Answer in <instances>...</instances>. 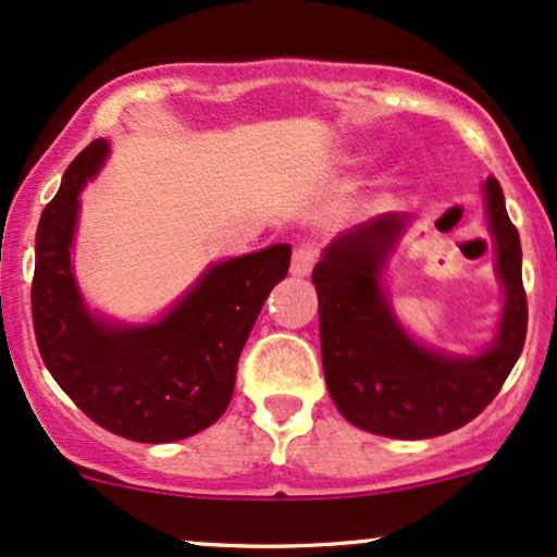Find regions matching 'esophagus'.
Here are the masks:
<instances>
[{
	"label": "esophagus",
	"mask_w": 557,
	"mask_h": 557,
	"mask_svg": "<svg viewBox=\"0 0 557 557\" xmlns=\"http://www.w3.org/2000/svg\"><path fill=\"white\" fill-rule=\"evenodd\" d=\"M314 264H317V251L311 246H298L296 251H293L290 272L296 274V277H309L311 270H314Z\"/></svg>",
	"instance_id": "1"
}]
</instances>
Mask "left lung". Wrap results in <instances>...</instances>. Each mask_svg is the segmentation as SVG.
<instances>
[{
	"instance_id": "8db88e82",
	"label": "left lung",
	"mask_w": 557,
	"mask_h": 557,
	"mask_svg": "<svg viewBox=\"0 0 557 557\" xmlns=\"http://www.w3.org/2000/svg\"><path fill=\"white\" fill-rule=\"evenodd\" d=\"M495 272L503 285L497 335L474 356H450L413 341L382 285L408 216L395 212L341 233L311 272L327 389L359 430L393 440L440 437L476 419L500 393L527 341L521 240L500 183H484Z\"/></svg>"
}]
</instances>
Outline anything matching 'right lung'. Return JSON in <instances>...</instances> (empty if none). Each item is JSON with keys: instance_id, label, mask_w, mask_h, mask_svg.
I'll use <instances>...</instances> for the list:
<instances>
[{"instance_id": "1", "label": "right lung", "mask_w": 557, "mask_h": 557, "mask_svg": "<svg viewBox=\"0 0 557 557\" xmlns=\"http://www.w3.org/2000/svg\"><path fill=\"white\" fill-rule=\"evenodd\" d=\"M107 157L104 138L88 144L38 222L30 287L36 343L57 385L88 419L136 443H175L225 413L240 350L270 290L285 280L290 246L274 243L207 267L154 322L91 314L70 248L83 185Z\"/></svg>"}]
</instances>
